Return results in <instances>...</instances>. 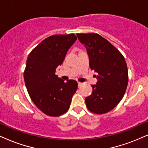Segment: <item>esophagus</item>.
Masks as SVG:
<instances>
[{
	"instance_id": "1",
	"label": "esophagus",
	"mask_w": 148,
	"mask_h": 148,
	"mask_svg": "<svg viewBox=\"0 0 148 148\" xmlns=\"http://www.w3.org/2000/svg\"><path fill=\"white\" fill-rule=\"evenodd\" d=\"M82 83H81V82H78V86H82Z\"/></svg>"
}]
</instances>
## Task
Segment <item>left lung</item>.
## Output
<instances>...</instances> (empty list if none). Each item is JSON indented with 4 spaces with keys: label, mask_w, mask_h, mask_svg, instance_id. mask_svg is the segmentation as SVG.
<instances>
[{
    "label": "left lung",
    "mask_w": 148,
    "mask_h": 148,
    "mask_svg": "<svg viewBox=\"0 0 148 148\" xmlns=\"http://www.w3.org/2000/svg\"><path fill=\"white\" fill-rule=\"evenodd\" d=\"M84 45L89 66L97 73V82L91 85L92 92L85 99L88 109L96 114L112 110L124 95L128 82V71L124 57L107 40L97 34H77Z\"/></svg>",
    "instance_id": "left-lung-1"
}]
</instances>
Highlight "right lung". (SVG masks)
Wrapping results in <instances>:
<instances>
[{
	"label": "right lung",
	"mask_w": 148,
	"mask_h": 148,
	"mask_svg": "<svg viewBox=\"0 0 148 148\" xmlns=\"http://www.w3.org/2000/svg\"><path fill=\"white\" fill-rule=\"evenodd\" d=\"M77 37L74 34L46 38L32 51L24 73L25 86L34 104L49 116H60L68 110L77 89L75 80L64 82L56 75Z\"/></svg>",
	"instance_id": "obj_1"
}]
</instances>
